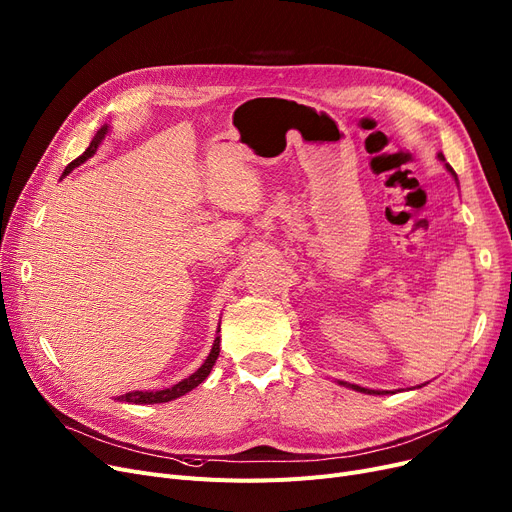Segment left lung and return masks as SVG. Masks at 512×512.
<instances>
[{
	"instance_id": "obj_1",
	"label": "left lung",
	"mask_w": 512,
	"mask_h": 512,
	"mask_svg": "<svg viewBox=\"0 0 512 512\" xmlns=\"http://www.w3.org/2000/svg\"><path fill=\"white\" fill-rule=\"evenodd\" d=\"M437 157H439V159H441V161H446V159H443V154H437ZM446 169H448V171H450V173H452V175H454V180H458V177H456V173H454V169H452V167H450V165H448V163H446ZM351 387H353V389H358V391H364V393H374V391H368V389H362V387H358V385H351Z\"/></svg>"
}]
</instances>
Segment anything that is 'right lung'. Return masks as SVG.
Listing matches in <instances>:
<instances>
[{
  "instance_id": "1",
  "label": "right lung",
  "mask_w": 512,
  "mask_h": 512,
  "mask_svg": "<svg viewBox=\"0 0 512 512\" xmlns=\"http://www.w3.org/2000/svg\"><path fill=\"white\" fill-rule=\"evenodd\" d=\"M104 133H106V127H102V129L96 133V138L92 140L90 148H87L79 159H75L73 163L66 165L62 177L69 175L75 167H79L81 163H85L87 159L92 157V154H94L96 148H98V144H100V140L104 138ZM217 355H219V337L215 339V343H213V347H211V353H209V358L205 360V364H203L201 368H198L194 374H190L188 379L180 381V383L169 387V389H163V391H131V393L121 395L119 399H121V402H131V404H163V402H171V399H175V397H180V395L192 391L194 387H198V385H201V383L207 379L211 368H213V364H215V360H217Z\"/></svg>"
}]
</instances>
